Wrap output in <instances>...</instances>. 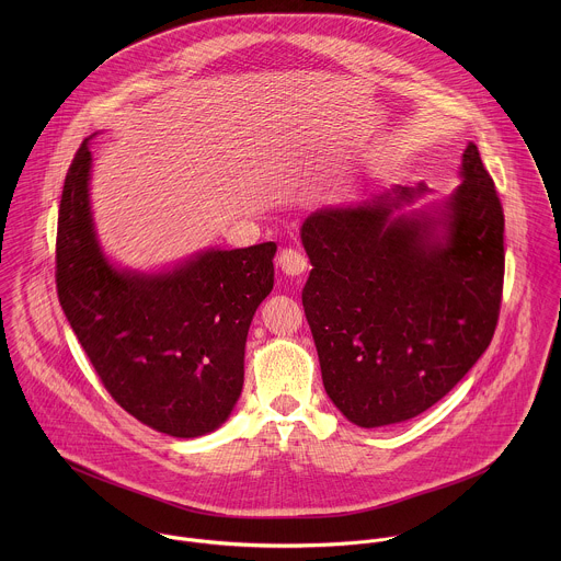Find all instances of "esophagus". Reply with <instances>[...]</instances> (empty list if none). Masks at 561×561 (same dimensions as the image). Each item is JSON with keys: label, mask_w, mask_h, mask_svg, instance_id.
<instances>
[{"label": "esophagus", "mask_w": 561, "mask_h": 561, "mask_svg": "<svg viewBox=\"0 0 561 561\" xmlns=\"http://www.w3.org/2000/svg\"><path fill=\"white\" fill-rule=\"evenodd\" d=\"M307 256L298 250H283L280 256H278V267L283 270V274L287 276H300L307 272Z\"/></svg>", "instance_id": "34e87169"}]
</instances>
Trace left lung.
Wrapping results in <instances>:
<instances>
[{
	"label": "left lung",
	"instance_id": "8db88e82",
	"mask_svg": "<svg viewBox=\"0 0 561 561\" xmlns=\"http://www.w3.org/2000/svg\"><path fill=\"white\" fill-rule=\"evenodd\" d=\"M462 183L393 185L313 211L302 289L321 380L358 427L403 423L445 398L490 345L503 289V209L473 142Z\"/></svg>",
	"mask_w": 561,
	"mask_h": 561
}]
</instances>
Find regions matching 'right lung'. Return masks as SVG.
<instances>
[{"label": "right lung", "mask_w": 561, "mask_h": 561, "mask_svg": "<svg viewBox=\"0 0 561 561\" xmlns=\"http://www.w3.org/2000/svg\"><path fill=\"white\" fill-rule=\"evenodd\" d=\"M88 136L71 163L58 216L56 283L62 311L110 396L174 438L218 430L243 387L250 321L274 287L276 243L198 250L136 270L101 245Z\"/></svg>", "instance_id": "add662e5"}]
</instances>
